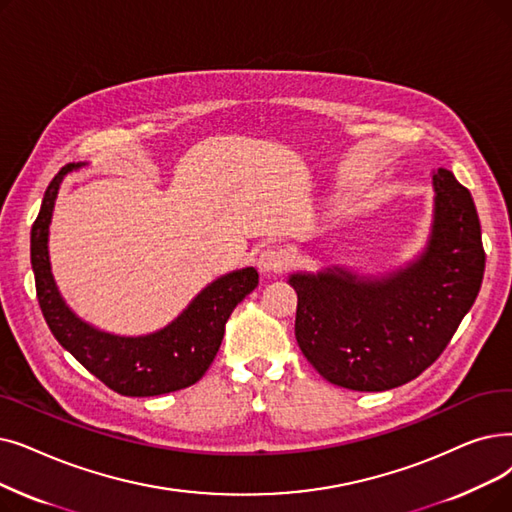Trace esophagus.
Instances as JSON below:
<instances>
[{
  "mask_svg": "<svg viewBox=\"0 0 512 512\" xmlns=\"http://www.w3.org/2000/svg\"><path fill=\"white\" fill-rule=\"evenodd\" d=\"M257 263H259V270L265 274H280L282 270H286V265L291 263V259H288V253L284 249L268 247L261 251Z\"/></svg>",
  "mask_w": 512,
  "mask_h": 512,
  "instance_id": "esophagus-1",
  "label": "esophagus"
}]
</instances>
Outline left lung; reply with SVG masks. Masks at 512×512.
<instances>
[{"mask_svg": "<svg viewBox=\"0 0 512 512\" xmlns=\"http://www.w3.org/2000/svg\"><path fill=\"white\" fill-rule=\"evenodd\" d=\"M429 247L406 270L360 280L343 270L295 274V337L332 385L387 391L425 372L452 341L479 295L485 251L471 192L452 171H433Z\"/></svg>", "mask_w": 512, "mask_h": 512, "instance_id": "obj_1", "label": "left lung"}]
</instances>
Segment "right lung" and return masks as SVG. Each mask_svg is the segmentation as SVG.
<instances>
[{"label": "right lung", "mask_w": 512, "mask_h": 512, "mask_svg": "<svg viewBox=\"0 0 512 512\" xmlns=\"http://www.w3.org/2000/svg\"><path fill=\"white\" fill-rule=\"evenodd\" d=\"M64 165L50 182L31 228V265L35 291L56 341L108 389L129 397H152L186 389L203 379L224 339L234 307L255 291L259 274L244 268L221 276L198 295L184 314L148 337H115L81 322L62 301L48 259V228Z\"/></svg>", "instance_id": "1"}]
</instances>
